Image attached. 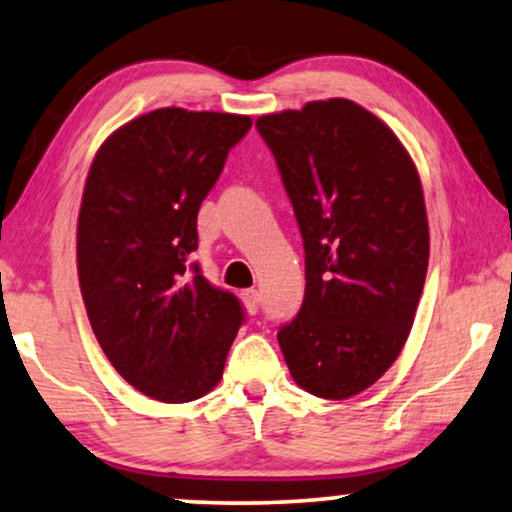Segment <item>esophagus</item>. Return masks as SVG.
Segmentation results:
<instances>
[{
    "instance_id": "obj_1",
    "label": "esophagus",
    "mask_w": 512,
    "mask_h": 512,
    "mask_svg": "<svg viewBox=\"0 0 512 512\" xmlns=\"http://www.w3.org/2000/svg\"><path fill=\"white\" fill-rule=\"evenodd\" d=\"M240 298H242V303H244V307H247L249 314H256L258 307H261V293H258L256 289L242 291Z\"/></svg>"
}]
</instances>
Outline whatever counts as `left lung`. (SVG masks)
Segmentation results:
<instances>
[{
  "mask_svg": "<svg viewBox=\"0 0 512 512\" xmlns=\"http://www.w3.org/2000/svg\"><path fill=\"white\" fill-rule=\"evenodd\" d=\"M305 247V298L277 340L293 380L319 398L361 394L398 359L429 265L422 181L380 118L352 100L268 114Z\"/></svg>",
  "mask_w": 512,
  "mask_h": 512,
  "instance_id": "8db88e82",
  "label": "left lung"
}]
</instances>
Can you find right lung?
I'll return each mask as SVG.
<instances>
[{"label":"right lung","instance_id":"1","mask_svg":"<svg viewBox=\"0 0 512 512\" xmlns=\"http://www.w3.org/2000/svg\"><path fill=\"white\" fill-rule=\"evenodd\" d=\"M249 116L156 109L100 146L83 188L76 261L93 333L125 382L163 403L219 384L244 321L202 277L198 212Z\"/></svg>","mask_w":512,"mask_h":512}]
</instances>
